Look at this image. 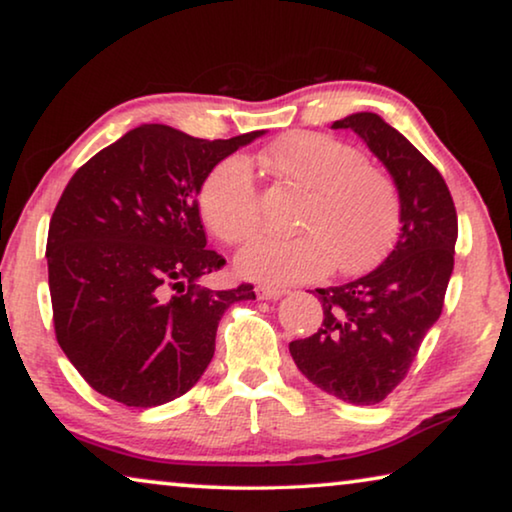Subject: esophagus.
Here are the masks:
<instances>
[{"label": "esophagus", "instance_id": "1", "mask_svg": "<svg viewBox=\"0 0 512 512\" xmlns=\"http://www.w3.org/2000/svg\"><path fill=\"white\" fill-rule=\"evenodd\" d=\"M255 294H257V299H262V301H276V299H280V296H285L287 292H285V289H278V287L257 285Z\"/></svg>", "mask_w": 512, "mask_h": 512}]
</instances>
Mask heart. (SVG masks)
Returning <instances> with one entry per match:
<instances>
[{
	"instance_id": "heart-1",
	"label": "heart",
	"mask_w": 512,
	"mask_h": 512,
	"mask_svg": "<svg viewBox=\"0 0 512 512\" xmlns=\"http://www.w3.org/2000/svg\"><path fill=\"white\" fill-rule=\"evenodd\" d=\"M264 160L280 177L308 190L294 236L262 234L236 257L241 276L287 285L370 269L398 234L400 197L384 170L365 163L361 151L331 135L294 131L278 137ZM197 204L209 230L239 243L257 230L259 202L250 165L225 158L204 177Z\"/></svg>"
}]
</instances>
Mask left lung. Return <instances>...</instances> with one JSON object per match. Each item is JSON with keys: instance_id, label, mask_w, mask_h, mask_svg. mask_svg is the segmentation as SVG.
<instances>
[{"instance_id": "8db88e82", "label": "left lung", "mask_w": 512, "mask_h": 512, "mask_svg": "<svg viewBox=\"0 0 512 512\" xmlns=\"http://www.w3.org/2000/svg\"><path fill=\"white\" fill-rule=\"evenodd\" d=\"M331 128L354 131L393 177L400 236L368 276L315 289L322 326L289 342V354L322 391L352 404H377L407 375L444 308L457 213L437 167L379 114L354 112Z\"/></svg>"}]
</instances>
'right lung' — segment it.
Instances as JSON below:
<instances>
[{
  "instance_id": "right-lung-1",
  "label": "right lung",
  "mask_w": 512,
  "mask_h": 512,
  "mask_svg": "<svg viewBox=\"0 0 512 512\" xmlns=\"http://www.w3.org/2000/svg\"><path fill=\"white\" fill-rule=\"evenodd\" d=\"M262 135L200 140L142 124L68 181L45 248L52 319L68 361L105 398L147 409L190 391L223 312L255 299L253 285L200 287L225 259L207 248L197 193L220 160Z\"/></svg>"
}]
</instances>
